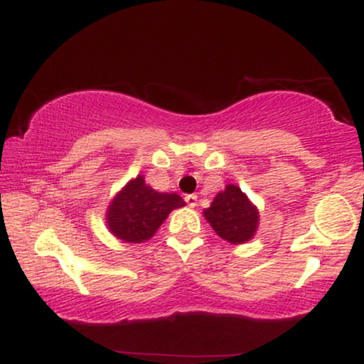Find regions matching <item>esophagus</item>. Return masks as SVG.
<instances>
[{
	"instance_id": "1",
	"label": "esophagus",
	"mask_w": 364,
	"mask_h": 364,
	"mask_svg": "<svg viewBox=\"0 0 364 364\" xmlns=\"http://www.w3.org/2000/svg\"><path fill=\"white\" fill-rule=\"evenodd\" d=\"M185 202L188 203V207H195L196 202H198V196H196V195H186Z\"/></svg>"
}]
</instances>
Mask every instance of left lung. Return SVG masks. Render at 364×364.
I'll list each match as a JSON object with an SVG mask.
<instances>
[{
    "label": "left lung",
    "mask_w": 364,
    "mask_h": 364,
    "mask_svg": "<svg viewBox=\"0 0 364 364\" xmlns=\"http://www.w3.org/2000/svg\"><path fill=\"white\" fill-rule=\"evenodd\" d=\"M203 214L217 235L232 245L246 243L257 231V208L235 185L225 186Z\"/></svg>",
    "instance_id": "obj_1"
}]
</instances>
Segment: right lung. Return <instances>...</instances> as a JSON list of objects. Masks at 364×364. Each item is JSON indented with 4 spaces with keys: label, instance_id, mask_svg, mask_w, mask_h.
<instances>
[{
    "label": "right lung",
    "instance_id": "1",
    "mask_svg": "<svg viewBox=\"0 0 364 364\" xmlns=\"http://www.w3.org/2000/svg\"><path fill=\"white\" fill-rule=\"evenodd\" d=\"M185 205L176 193H159L145 185L139 176L112 200L107 210V225L112 235L127 243H141L149 240L164 223L171 210Z\"/></svg>",
    "mask_w": 364,
    "mask_h": 364
}]
</instances>
